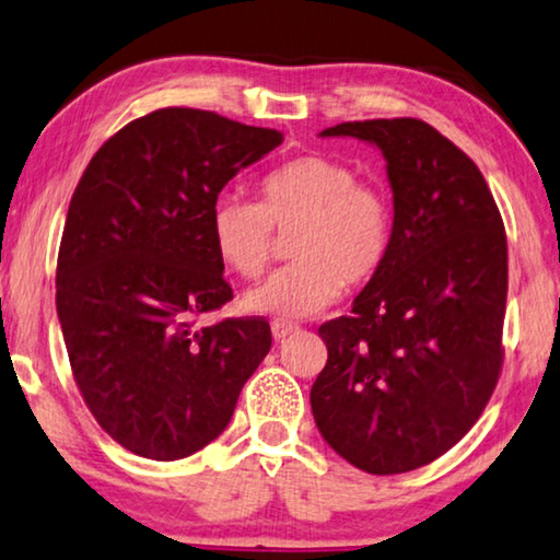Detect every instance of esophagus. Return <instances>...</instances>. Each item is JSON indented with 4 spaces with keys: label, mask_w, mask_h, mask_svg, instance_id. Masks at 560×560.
<instances>
[{
    "label": "esophagus",
    "mask_w": 560,
    "mask_h": 560,
    "mask_svg": "<svg viewBox=\"0 0 560 560\" xmlns=\"http://www.w3.org/2000/svg\"><path fill=\"white\" fill-rule=\"evenodd\" d=\"M296 331H299L296 324H289V322H273V324H271L273 339H279V341L291 337V334H296Z\"/></svg>",
    "instance_id": "obj_1"
}]
</instances>
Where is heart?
Instances as JSON below:
<instances>
[{
  "mask_svg": "<svg viewBox=\"0 0 560 560\" xmlns=\"http://www.w3.org/2000/svg\"><path fill=\"white\" fill-rule=\"evenodd\" d=\"M258 203L219 196L211 206V238L221 264L254 279L266 269L273 229L291 233L294 264L248 289L244 306L273 319H306L337 302L349 287L370 281L385 264L392 206L385 190L357 180L352 165L302 155L271 171Z\"/></svg>",
  "mask_w": 560,
  "mask_h": 560,
  "instance_id": "obj_1",
  "label": "heart"
}]
</instances>
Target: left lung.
I'll return each instance as SVG.
<instances>
[{
  "label": "left lung",
  "mask_w": 560,
  "mask_h": 560,
  "mask_svg": "<svg viewBox=\"0 0 560 560\" xmlns=\"http://www.w3.org/2000/svg\"><path fill=\"white\" fill-rule=\"evenodd\" d=\"M322 138L382 150L395 221L385 264L352 314L319 327L329 357L308 395L312 412L347 463L407 472L463 440L498 385L503 219L478 165L428 122H341Z\"/></svg>",
  "instance_id": "8db88e82"
}]
</instances>
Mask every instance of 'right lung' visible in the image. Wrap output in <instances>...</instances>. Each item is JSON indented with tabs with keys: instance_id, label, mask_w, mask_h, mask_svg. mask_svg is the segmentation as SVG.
<instances>
[{
	"instance_id": "right-lung-1",
	"label": "right lung",
	"mask_w": 560,
	"mask_h": 560,
	"mask_svg": "<svg viewBox=\"0 0 560 560\" xmlns=\"http://www.w3.org/2000/svg\"><path fill=\"white\" fill-rule=\"evenodd\" d=\"M283 143L194 107L125 125L74 188L57 256V316L74 382L100 428L150 460H180L231 422L271 349L261 316L196 327L233 299L211 206Z\"/></svg>"
}]
</instances>
